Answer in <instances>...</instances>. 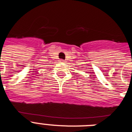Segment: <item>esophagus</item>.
<instances>
[{
  "label": "esophagus",
  "mask_w": 132,
  "mask_h": 132,
  "mask_svg": "<svg viewBox=\"0 0 132 132\" xmlns=\"http://www.w3.org/2000/svg\"><path fill=\"white\" fill-rule=\"evenodd\" d=\"M60 61L61 62V63H65V61H64V60H63V59H61L60 60Z\"/></svg>",
  "instance_id": "34e87169"
}]
</instances>
